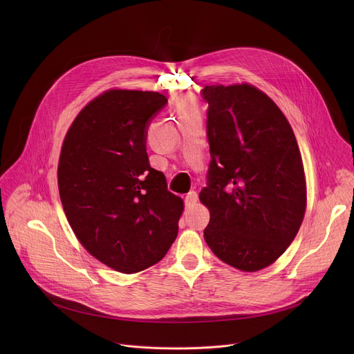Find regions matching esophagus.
Segmentation results:
<instances>
[{
  "label": "esophagus",
  "mask_w": 354,
  "mask_h": 354,
  "mask_svg": "<svg viewBox=\"0 0 354 354\" xmlns=\"http://www.w3.org/2000/svg\"><path fill=\"white\" fill-rule=\"evenodd\" d=\"M197 198H198V196H197V193H196L194 190L189 192V193L186 194V197H185V203H186V206H187V207L194 206V205L197 203Z\"/></svg>",
  "instance_id": "esophagus-1"
}]
</instances>
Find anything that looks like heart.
Wrapping results in <instances>:
<instances>
[{"label":"heart","instance_id":"b5f03b06","mask_svg":"<svg viewBox=\"0 0 354 354\" xmlns=\"http://www.w3.org/2000/svg\"><path fill=\"white\" fill-rule=\"evenodd\" d=\"M183 105H185V106H186V105H187V102H185V104H183Z\"/></svg>","mask_w":354,"mask_h":354}]
</instances>
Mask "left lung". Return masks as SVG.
<instances>
[{
	"instance_id": "8db88e82",
	"label": "left lung",
	"mask_w": 354,
	"mask_h": 354,
	"mask_svg": "<svg viewBox=\"0 0 354 354\" xmlns=\"http://www.w3.org/2000/svg\"><path fill=\"white\" fill-rule=\"evenodd\" d=\"M209 105L210 165L200 201L210 210L205 239L223 262L257 272L295 238L306 214L304 167L290 123L248 84L200 91Z\"/></svg>"
}]
</instances>
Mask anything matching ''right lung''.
Masks as SVG:
<instances>
[{"instance_id":"obj_1","label":"right lung","mask_w":354,"mask_h":354,"mask_svg":"<svg viewBox=\"0 0 354 354\" xmlns=\"http://www.w3.org/2000/svg\"><path fill=\"white\" fill-rule=\"evenodd\" d=\"M168 104L158 92L113 89L73 122L59 161V192L78 241L130 274L158 263L178 235L183 201L147 156L148 126Z\"/></svg>"}]
</instances>
